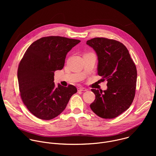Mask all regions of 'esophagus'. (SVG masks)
<instances>
[{"label": "esophagus", "instance_id": "obj_1", "mask_svg": "<svg viewBox=\"0 0 156 156\" xmlns=\"http://www.w3.org/2000/svg\"><path fill=\"white\" fill-rule=\"evenodd\" d=\"M78 91H87V89H86L85 87H80L78 89Z\"/></svg>", "mask_w": 156, "mask_h": 156}]
</instances>
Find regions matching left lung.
<instances>
[{"instance_id": "8db88e82", "label": "left lung", "mask_w": 156, "mask_h": 156, "mask_svg": "<svg viewBox=\"0 0 156 156\" xmlns=\"http://www.w3.org/2000/svg\"><path fill=\"white\" fill-rule=\"evenodd\" d=\"M96 51L98 73L107 81V90L92 89L96 95L90 107L99 117L114 119L126 110L135 96L137 71L127 48L116 40L95 37L86 42Z\"/></svg>"}]
</instances>
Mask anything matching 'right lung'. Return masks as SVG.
Wrapping results in <instances>:
<instances>
[{
    "mask_svg": "<svg viewBox=\"0 0 156 156\" xmlns=\"http://www.w3.org/2000/svg\"><path fill=\"white\" fill-rule=\"evenodd\" d=\"M80 40L61 36L41 37L33 42L21 60L17 72L21 98L30 112L42 120L60 114L77 92L73 85H55L54 72L62 70L67 53Z\"/></svg>",
    "mask_w": 156,
    "mask_h": 156,
    "instance_id": "1",
    "label": "right lung"
}]
</instances>
